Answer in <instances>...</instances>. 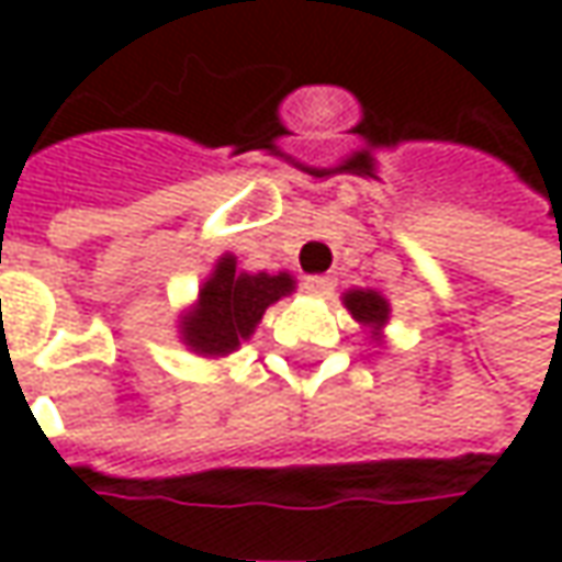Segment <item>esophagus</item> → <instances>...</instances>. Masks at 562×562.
Returning a JSON list of instances; mask_svg holds the SVG:
<instances>
[{"label":"esophagus","instance_id":"1","mask_svg":"<svg viewBox=\"0 0 562 562\" xmlns=\"http://www.w3.org/2000/svg\"><path fill=\"white\" fill-rule=\"evenodd\" d=\"M306 291L315 293V296H328L335 291V278L331 274H313V278H306Z\"/></svg>","mask_w":562,"mask_h":562}]
</instances>
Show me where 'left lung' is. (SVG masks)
<instances>
[{"label": "left lung", "mask_w": 562, "mask_h": 562, "mask_svg": "<svg viewBox=\"0 0 562 562\" xmlns=\"http://www.w3.org/2000/svg\"><path fill=\"white\" fill-rule=\"evenodd\" d=\"M344 303H347V310L353 313V318H357V322H366V325L381 328L384 318H387V303H384V296L375 291H350L344 296Z\"/></svg>", "instance_id": "1"}]
</instances>
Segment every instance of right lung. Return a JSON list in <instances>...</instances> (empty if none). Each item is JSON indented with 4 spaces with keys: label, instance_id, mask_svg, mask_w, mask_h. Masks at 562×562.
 <instances>
[{
    "label": "right lung",
    "instance_id": "right-lung-1",
    "mask_svg": "<svg viewBox=\"0 0 562 562\" xmlns=\"http://www.w3.org/2000/svg\"><path fill=\"white\" fill-rule=\"evenodd\" d=\"M293 291L291 274H247L237 271L234 259L225 256L215 274L209 278L200 291V303L190 315H184L181 328L184 340L196 353L209 357H225L231 350L240 347V340H247L262 313L269 310L274 300L288 296Z\"/></svg>",
    "mask_w": 562,
    "mask_h": 562
}]
</instances>
